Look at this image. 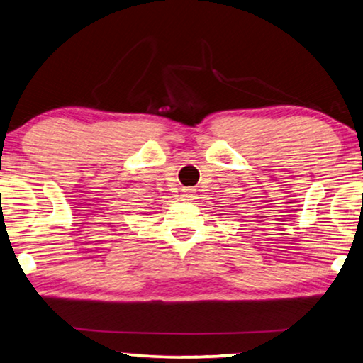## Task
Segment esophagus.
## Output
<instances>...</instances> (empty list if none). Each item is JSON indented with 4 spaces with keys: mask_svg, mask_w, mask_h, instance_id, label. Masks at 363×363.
Segmentation results:
<instances>
[{
    "mask_svg": "<svg viewBox=\"0 0 363 363\" xmlns=\"http://www.w3.org/2000/svg\"><path fill=\"white\" fill-rule=\"evenodd\" d=\"M182 197H184V200H192L194 195H192V192H186L182 195Z\"/></svg>",
    "mask_w": 363,
    "mask_h": 363,
    "instance_id": "obj_1",
    "label": "esophagus"
}]
</instances>
